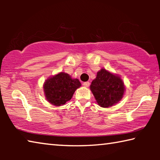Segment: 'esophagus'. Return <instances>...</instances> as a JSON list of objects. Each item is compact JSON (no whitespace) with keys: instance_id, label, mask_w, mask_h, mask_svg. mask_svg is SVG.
<instances>
[{"instance_id":"obj_1","label":"esophagus","mask_w":160,"mask_h":160,"mask_svg":"<svg viewBox=\"0 0 160 160\" xmlns=\"http://www.w3.org/2000/svg\"><path fill=\"white\" fill-rule=\"evenodd\" d=\"M83 85L85 87V88H88L89 86H90V82H85L83 83Z\"/></svg>"}]
</instances>
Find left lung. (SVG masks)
Instances as JSON below:
<instances>
[{
    "mask_svg": "<svg viewBox=\"0 0 160 160\" xmlns=\"http://www.w3.org/2000/svg\"><path fill=\"white\" fill-rule=\"evenodd\" d=\"M90 90L99 106L109 108L122 99L126 88L118 75L102 68L92 82Z\"/></svg>",
    "mask_w": 160,
    "mask_h": 160,
    "instance_id": "obj_1",
    "label": "left lung"
}]
</instances>
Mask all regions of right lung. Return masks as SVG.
<instances>
[{"label":"right lung","mask_w":160,"mask_h":160,"mask_svg":"<svg viewBox=\"0 0 160 160\" xmlns=\"http://www.w3.org/2000/svg\"><path fill=\"white\" fill-rule=\"evenodd\" d=\"M81 86L77 78H72L64 72L48 78L43 85L46 99L56 107L64 105L71 99L74 92Z\"/></svg>","instance_id":"right-lung-1"}]
</instances>
